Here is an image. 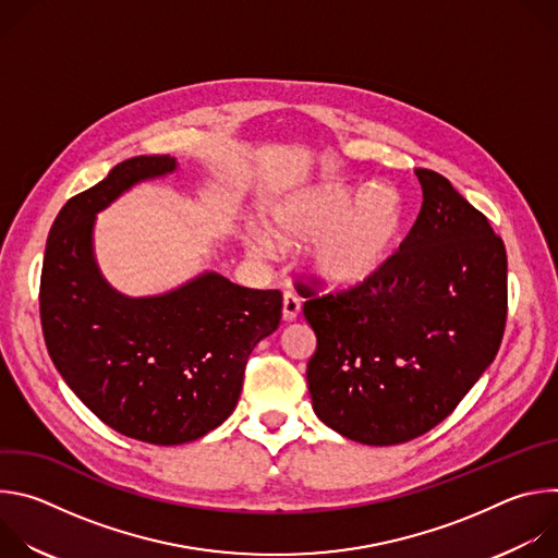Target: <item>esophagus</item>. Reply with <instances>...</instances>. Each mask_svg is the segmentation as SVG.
<instances>
[{"label":"esophagus","instance_id":"34e87169","mask_svg":"<svg viewBox=\"0 0 558 558\" xmlns=\"http://www.w3.org/2000/svg\"><path fill=\"white\" fill-rule=\"evenodd\" d=\"M300 298L293 293V291H287L284 293V298H282V317H284V323H293L295 317H298V313H300Z\"/></svg>","mask_w":558,"mask_h":558}]
</instances>
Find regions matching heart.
I'll use <instances>...</instances> for the list:
<instances>
[{"mask_svg": "<svg viewBox=\"0 0 558 558\" xmlns=\"http://www.w3.org/2000/svg\"><path fill=\"white\" fill-rule=\"evenodd\" d=\"M355 190L329 181L298 190L269 209V229L284 243H311L308 263L327 284L353 287L371 278L392 254L407 227L400 190L377 183ZM254 256H269L271 241L252 229L245 235Z\"/></svg>", "mask_w": 558, "mask_h": 558, "instance_id": "b5f03b06", "label": "heart"}]
</instances>
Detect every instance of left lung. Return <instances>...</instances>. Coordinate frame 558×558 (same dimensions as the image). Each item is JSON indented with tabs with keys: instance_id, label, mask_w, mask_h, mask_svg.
Listing matches in <instances>:
<instances>
[{
	"instance_id": "left-lung-1",
	"label": "left lung",
	"mask_w": 558,
	"mask_h": 558,
	"mask_svg": "<svg viewBox=\"0 0 558 558\" xmlns=\"http://www.w3.org/2000/svg\"><path fill=\"white\" fill-rule=\"evenodd\" d=\"M415 225L364 282L302 306L315 415L351 441L395 446L444 422L493 364L508 317V258L488 218L446 177L415 170Z\"/></svg>"
}]
</instances>
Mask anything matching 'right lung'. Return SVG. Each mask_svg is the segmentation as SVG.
Masks as SVG:
<instances>
[{
	"label": "right lung",
	"instance_id": "right-lung-1",
	"mask_svg": "<svg viewBox=\"0 0 558 558\" xmlns=\"http://www.w3.org/2000/svg\"><path fill=\"white\" fill-rule=\"evenodd\" d=\"M177 170L134 156L57 214L44 254L39 313L59 375L104 424L154 446L194 441L235 409L254 347L282 317L278 289L209 271L151 298L114 291L93 256L95 214L134 183Z\"/></svg>",
	"mask_w": 558,
	"mask_h": 558
}]
</instances>
